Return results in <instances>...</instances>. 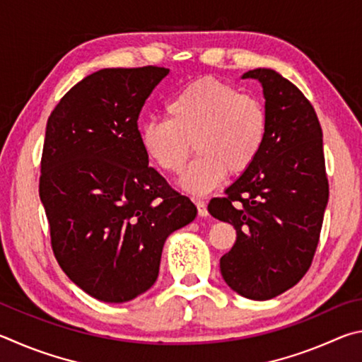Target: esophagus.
Returning <instances> with one entry per match:
<instances>
[{
  "label": "esophagus",
  "instance_id": "obj_1",
  "mask_svg": "<svg viewBox=\"0 0 362 362\" xmlns=\"http://www.w3.org/2000/svg\"><path fill=\"white\" fill-rule=\"evenodd\" d=\"M194 202H195V206H197V210H199V216H202V218L208 216L206 202H205V200H200V199H195Z\"/></svg>",
  "mask_w": 362,
  "mask_h": 362
}]
</instances>
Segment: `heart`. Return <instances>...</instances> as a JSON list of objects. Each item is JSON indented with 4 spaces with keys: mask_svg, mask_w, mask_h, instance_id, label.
Returning <instances> with one entry per match:
<instances>
[{
    "mask_svg": "<svg viewBox=\"0 0 362 362\" xmlns=\"http://www.w3.org/2000/svg\"><path fill=\"white\" fill-rule=\"evenodd\" d=\"M167 119L139 129L144 154L167 173H180L195 148L199 156L181 176L186 192L204 195L227 176H240L257 162L269 133L262 101L216 78H202L176 92Z\"/></svg>",
    "mask_w": 362,
    "mask_h": 362,
    "instance_id": "1",
    "label": "heart"
}]
</instances>
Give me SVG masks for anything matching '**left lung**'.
I'll return each instance as SVG.
<instances>
[{
  "label": "left lung",
  "instance_id": "left-lung-1",
  "mask_svg": "<svg viewBox=\"0 0 362 362\" xmlns=\"http://www.w3.org/2000/svg\"><path fill=\"white\" fill-rule=\"evenodd\" d=\"M269 133L257 162L213 199L208 211L237 230L221 274L246 299L267 300L302 280L312 265L329 199L322 130L310 101L280 73L257 68Z\"/></svg>",
  "mask_w": 362,
  "mask_h": 362
}]
</instances>
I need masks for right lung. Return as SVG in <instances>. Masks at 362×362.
I'll list each match as a JSON object with an SVG mask.
<instances>
[{
    "instance_id": "1",
    "label": "right lung",
    "mask_w": 362,
    "mask_h": 362,
    "mask_svg": "<svg viewBox=\"0 0 362 362\" xmlns=\"http://www.w3.org/2000/svg\"><path fill=\"white\" fill-rule=\"evenodd\" d=\"M170 69L105 68L65 93L47 119L40 177L50 243L69 280L122 303L158 276L165 240L197 208L148 167L138 116Z\"/></svg>"
}]
</instances>
